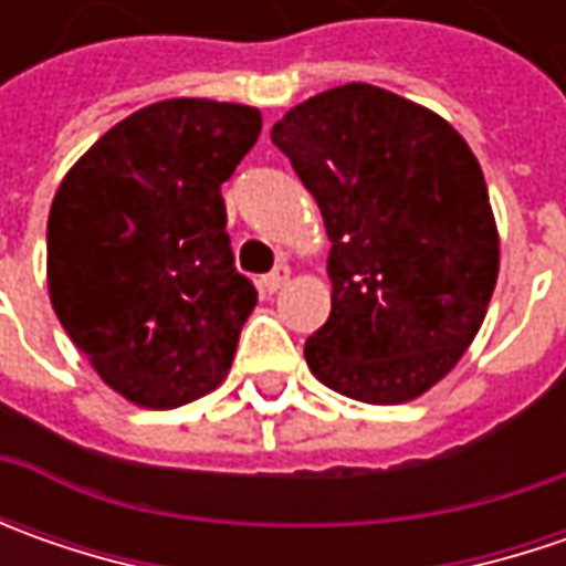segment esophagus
Masks as SVG:
<instances>
[{"instance_id":"1","label":"esophagus","mask_w":566,"mask_h":566,"mask_svg":"<svg viewBox=\"0 0 566 566\" xmlns=\"http://www.w3.org/2000/svg\"><path fill=\"white\" fill-rule=\"evenodd\" d=\"M290 276H293V271H290L286 264H280V268H273V271L261 280V286H264L268 293H280V290L290 283Z\"/></svg>"}]
</instances>
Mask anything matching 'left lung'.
I'll use <instances>...</instances> for the list:
<instances>
[{"instance_id":"8db88e82","label":"left lung","mask_w":566,"mask_h":566,"mask_svg":"<svg viewBox=\"0 0 566 566\" xmlns=\"http://www.w3.org/2000/svg\"><path fill=\"white\" fill-rule=\"evenodd\" d=\"M271 142L331 239V317L305 339L312 375L375 406L422 397L463 359L497 283L501 242L475 154L438 113L375 84L308 97Z\"/></svg>"}]
</instances>
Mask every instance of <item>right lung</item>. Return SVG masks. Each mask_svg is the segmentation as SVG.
<instances>
[{
    "instance_id": "add662e5",
    "label": "right lung",
    "mask_w": 566,
    "mask_h": 566,
    "mask_svg": "<svg viewBox=\"0 0 566 566\" xmlns=\"http://www.w3.org/2000/svg\"><path fill=\"white\" fill-rule=\"evenodd\" d=\"M258 135L254 106L160 99L113 125L55 191L53 312L135 406L176 409L229 375L258 293L235 271L220 186Z\"/></svg>"
}]
</instances>
